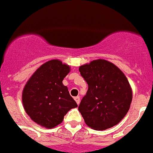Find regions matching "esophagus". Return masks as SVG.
Masks as SVG:
<instances>
[{
    "instance_id": "34e87169",
    "label": "esophagus",
    "mask_w": 153,
    "mask_h": 153,
    "mask_svg": "<svg viewBox=\"0 0 153 153\" xmlns=\"http://www.w3.org/2000/svg\"><path fill=\"white\" fill-rule=\"evenodd\" d=\"M74 100L77 102V104L79 105L80 103V97L79 96H77V97H74Z\"/></svg>"
}]
</instances>
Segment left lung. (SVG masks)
Listing matches in <instances>:
<instances>
[{
	"instance_id": "8db88e82",
	"label": "left lung",
	"mask_w": 153,
	"mask_h": 153,
	"mask_svg": "<svg viewBox=\"0 0 153 153\" xmlns=\"http://www.w3.org/2000/svg\"><path fill=\"white\" fill-rule=\"evenodd\" d=\"M79 72L88 84L86 94L79 106L86 125L95 130L116 126L128 113L133 98L126 75L105 59L82 65Z\"/></svg>"
}]
</instances>
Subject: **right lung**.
I'll use <instances>...</instances> for the list:
<instances>
[{"label": "right lung", "mask_w": 153, "mask_h": 153, "mask_svg": "<svg viewBox=\"0 0 153 153\" xmlns=\"http://www.w3.org/2000/svg\"><path fill=\"white\" fill-rule=\"evenodd\" d=\"M70 67L59 59L41 65L23 90L25 112L32 121L47 128L59 125L70 109L78 106L62 80Z\"/></svg>", "instance_id": "obj_1"}]
</instances>
